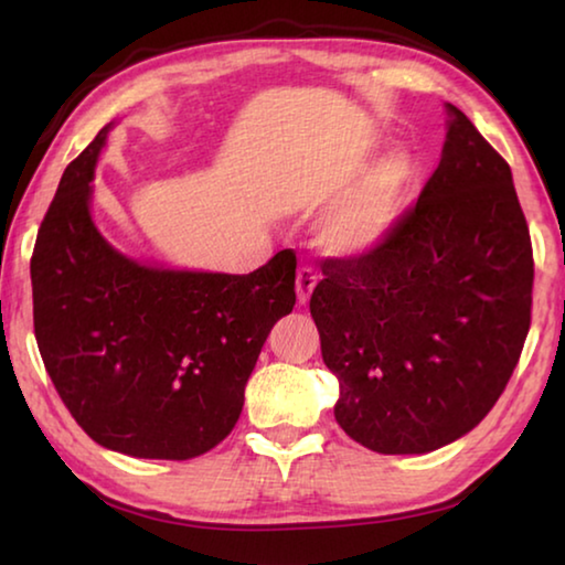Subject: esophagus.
I'll return each mask as SVG.
<instances>
[{"label":"esophagus","instance_id":"esophagus-1","mask_svg":"<svg viewBox=\"0 0 565 565\" xmlns=\"http://www.w3.org/2000/svg\"><path fill=\"white\" fill-rule=\"evenodd\" d=\"M317 284H319L317 269H311V266H301L299 274H296V296H299V303H306L311 299Z\"/></svg>","mask_w":565,"mask_h":565}]
</instances>
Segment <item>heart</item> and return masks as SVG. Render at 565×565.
Instances as JSON below:
<instances>
[{
    "label": "heart",
    "instance_id": "heart-1",
    "mask_svg": "<svg viewBox=\"0 0 565 565\" xmlns=\"http://www.w3.org/2000/svg\"><path fill=\"white\" fill-rule=\"evenodd\" d=\"M411 171L414 169L404 151L379 159L359 184L323 214L321 244L331 254L343 256L366 254L384 244L398 222Z\"/></svg>",
    "mask_w": 565,
    "mask_h": 565
}]
</instances>
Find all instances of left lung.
<instances>
[{
  "label": "left lung",
  "instance_id": "8db88e82",
  "mask_svg": "<svg viewBox=\"0 0 565 565\" xmlns=\"http://www.w3.org/2000/svg\"><path fill=\"white\" fill-rule=\"evenodd\" d=\"M431 179L384 244L327 259L311 294L339 426L428 454L481 424L531 329L533 248L511 167L454 104Z\"/></svg>",
  "mask_w": 565,
  "mask_h": 565
}]
</instances>
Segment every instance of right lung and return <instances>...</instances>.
<instances>
[{
  "mask_svg": "<svg viewBox=\"0 0 565 565\" xmlns=\"http://www.w3.org/2000/svg\"><path fill=\"white\" fill-rule=\"evenodd\" d=\"M107 134L64 169L36 234V347L56 394L99 446L186 461L236 426L264 341L296 303V254L284 248L242 276L119 254L89 212Z\"/></svg>",
  "mask_w": 565,
  "mask_h": 565,
  "instance_id": "add662e5",
  "label": "right lung"
}]
</instances>
